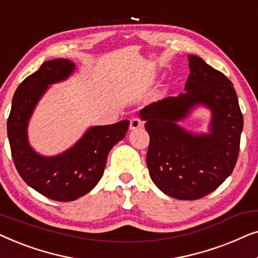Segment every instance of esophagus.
Listing matches in <instances>:
<instances>
[{"mask_svg": "<svg viewBox=\"0 0 258 258\" xmlns=\"http://www.w3.org/2000/svg\"><path fill=\"white\" fill-rule=\"evenodd\" d=\"M142 121H141L140 118H137V117H134V118H132L130 119V129L132 130H134V129H137V128H141V126H142Z\"/></svg>", "mask_w": 258, "mask_h": 258, "instance_id": "1", "label": "esophagus"}]
</instances>
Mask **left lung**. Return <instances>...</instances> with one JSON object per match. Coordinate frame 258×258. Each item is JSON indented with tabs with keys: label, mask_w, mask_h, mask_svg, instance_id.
I'll list each match as a JSON object with an SVG mask.
<instances>
[{
	"label": "left lung",
	"mask_w": 258,
	"mask_h": 258,
	"mask_svg": "<svg viewBox=\"0 0 258 258\" xmlns=\"http://www.w3.org/2000/svg\"><path fill=\"white\" fill-rule=\"evenodd\" d=\"M185 91L140 111L150 136L147 165L157 188L178 200H199L217 189L234 170L239 153L243 115L232 83L202 58L189 55ZM197 105L212 110L208 134L177 124Z\"/></svg>",
	"instance_id": "1"
}]
</instances>
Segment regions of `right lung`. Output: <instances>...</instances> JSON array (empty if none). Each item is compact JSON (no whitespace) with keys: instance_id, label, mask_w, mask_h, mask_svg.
<instances>
[{"instance_id":"1","label":"right lung","mask_w":258,"mask_h":258,"mask_svg":"<svg viewBox=\"0 0 258 258\" xmlns=\"http://www.w3.org/2000/svg\"><path fill=\"white\" fill-rule=\"evenodd\" d=\"M75 70L69 59L44 62L28 76L14 94L7 132L15 167L28 185L48 199L70 202L95 188L104 172L109 151L123 140L129 121L90 126L86 134L64 153L45 157L28 142L27 128L37 102L49 84L68 79Z\"/></svg>"}]
</instances>
